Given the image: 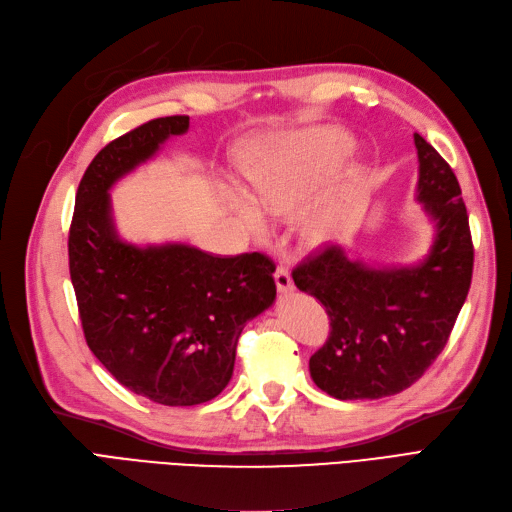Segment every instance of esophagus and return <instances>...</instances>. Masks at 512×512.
<instances>
[{
    "label": "esophagus",
    "mask_w": 512,
    "mask_h": 512,
    "mask_svg": "<svg viewBox=\"0 0 512 512\" xmlns=\"http://www.w3.org/2000/svg\"><path fill=\"white\" fill-rule=\"evenodd\" d=\"M275 284H277V290L281 294H288L294 288L290 271H288V267H284V264H279V267L275 269Z\"/></svg>",
    "instance_id": "obj_1"
}]
</instances>
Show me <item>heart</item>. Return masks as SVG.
<instances>
[{
	"label": "heart",
	"instance_id": "heart-1",
	"mask_svg": "<svg viewBox=\"0 0 512 512\" xmlns=\"http://www.w3.org/2000/svg\"><path fill=\"white\" fill-rule=\"evenodd\" d=\"M354 148L351 135L337 127L254 144L243 156V173L255 203L235 197L239 218L252 233L264 235L269 231L264 214L273 218L301 214L343 169ZM343 224V203L324 199L305 211L301 235L309 245H324L341 233Z\"/></svg>",
	"mask_w": 512,
	"mask_h": 512
}]
</instances>
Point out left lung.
<instances>
[{
	"label": "left lung",
	"instance_id": "left-lung-1",
	"mask_svg": "<svg viewBox=\"0 0 512 512\" xmlns=\"http://www.w3.org/2000/svg\"><path fill=\"white\" fill-rule=\"evenodd\" d=\"M417 201L436 224L430 254L413 267H383L328 245L292 271L330 317V337L309 360L315 385L339 400L385 398L411 387L447 345L466 301L474 248L462 188L419 133Z\"/></svg>",
	"mask_w": 512,
	"mask_h": 512
}]
</instances>
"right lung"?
Listing matches in <instances>:
<instances>
[{
  "instance_id": "add662e5",
  "label": "right lung",
  "mask_w": 512,
  "mask_h": 512,
  "mask_svg": "<svg viewBox=\"0 0 512 512\" xmlns=\"http://www.w3.org/2000/svg\"><path fill=\"white\" fill-rule=\"evenodd\" d=\"M188 125V116L154 118L105 146L80 180L67 243L88 347L118 383L165 407L224 390L243 326L277 294L275 264L260 252L222 258L118 237L110 188Z\"/></svg>"
}]
</instances>
